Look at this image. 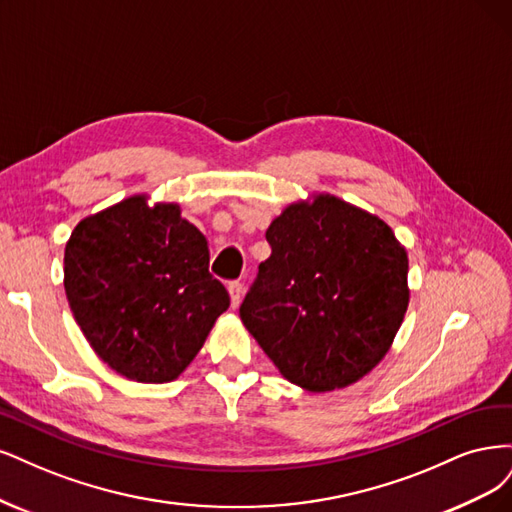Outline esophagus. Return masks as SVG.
Instances as JSON below:
<instances>
[{
    "instance_id": "1",
    "label": "esophagus",
    "mask_w": 512,
    "mask_h": 512,
    "mask_svg": "<svg viewBox=\"0 0 512 512\" xmlns=\"http://www.w3.org/2000/svg\"><path fill=\"white\" fill-rule=\"evenodd\" d=\"M229 298H232V306L238 308L242 304V298H244V287L240 283L229 285Z\"/></svg>"
}]
</instances>
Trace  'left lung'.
Segmentation results:
<instances>
[{"label":"left lung","instance_id":"left-lung-1","mask_svg":"<svg viewBox=\"0 0 512 512\" xmlns=\"http://www.w3.org/2000/svg\"><path fill=\"white\" fill-rule=\"evenodd\" d=\"M266 240L272 253L240 306L244 327L293 385L357 383L389 353L408 310L404 244L332 193L285 206Z\"/></svg>","mask_w":512,"mask_h":512}]
</instances>
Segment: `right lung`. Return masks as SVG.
I'll return each mask as SVG.
<instances>
[{"mask_svg":"<svg viewBox=\"0 0 512 512\" xmlns=\"http://www.w3.org/2000/svg\"><path fill=\"white\" fill-rule=\"evenodd\" d=\"M180 212L134 193L89 214L65 242L63 287L80 332L136 383L183 374L229 308L204 234Z\"/></svg>","mask_w":512,"mask_h":512,"instance_id":"add662e5","label":"right lung"}]
</instances>
